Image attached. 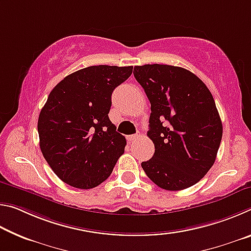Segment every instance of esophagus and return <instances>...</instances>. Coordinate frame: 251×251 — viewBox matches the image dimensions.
Returning <instances> with one entry per match:
<instances>
[{"label":"esophagus","mask_w":251,"mask_h":251,"mask_svg":"<svg viewBox=\"0 0 251 251\" xmlns=\"http://www.w3.org/2000/svg\"><path fill=\"white\" fill-rule=\"evenodd\" d=\"M139 137H141V135L135 134V135H129V136H127V139H128L129 142H134V141H136V139H138Z\"/></svg>","instance_id":"34e87169"}]
</instances>
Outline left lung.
<instances>
[{
  "instance_id": "1",
  "label": "left lung",
  "mask_w": 251,
  "mask_h": 251,
  "mask_svg": "<svg viewBox=\"0 0 251 251\" xmlns=\"http://www.w3.org/2000/svg\"><path fill=\"white\" fill-rule=\"evenodd\" d=\"M134 76L151 101L150 130L154 156L142 167L166 190L186 189L201 179L216 160L223 124L210 91L182 67L146 64Z\"/></svg>"
}]
</instances>
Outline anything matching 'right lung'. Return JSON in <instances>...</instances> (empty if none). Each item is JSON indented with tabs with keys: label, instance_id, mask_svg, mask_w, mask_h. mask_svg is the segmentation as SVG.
Masks as SVG:
<instances>
[{
	"label": "right lung",
	"instance_id": "1",
	"mask_svg": "<svg viewBox=\"0 0 251 251\" xmlns=\"http://www.w3.org/2000/svg\"><path fill=\"white\" fill-rule=\"evenodd\" d=\"M131 73L133 66H88L67 75L50 93L37 122L40 147L67 185L94 188L124 154L126 138L108 113L113 91Z\"/></svg>",
	"mask_w": 251,
	"mask_h": 251
}]
</instances>
